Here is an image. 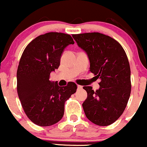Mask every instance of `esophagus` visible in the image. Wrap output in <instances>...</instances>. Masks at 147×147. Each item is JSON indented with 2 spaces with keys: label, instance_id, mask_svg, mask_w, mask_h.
<instances>
[{
  "label": "esophagus",
  "instance_id": "1",
  "mask_svg": "<svg viewBox=\"0 0 147 147\" xmlns=\"http://www.w3.org/2000/svg\"><path fill=\"white\" fill-rule=\"evenodd\" d=\"M77 88H78V89H81V88H82V86L80 85H78L77 86Z\"/></svg>",
  "mask_w": 147,
  "mask_h": 147
}]
</instances>
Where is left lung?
Instances as JSON below:
<instances>
[{
    "instance_id": "1",
    "label": "left lung",
    "mask_w": 147,
    "mask_h": 147,
    "mask_svg": "<svg viewBox=\"0 0 147 147\" xmlns=\"http://www.w3.org/2000/svg\"><path fill=\"white\" fill-rule=\"evenodd\" d=\"M78 47L87 54L90 71L101 79L99 88L84 86L87 98L83 103L86 117L98 126L115 122L123 114L131 94V71L122 46L100 33L72 36Z\"/></svg>"
}]
</instances>
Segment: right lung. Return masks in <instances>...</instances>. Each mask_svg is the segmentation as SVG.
I'll return each mask as SVG.
<instances>
[{
    "mask_svg": "<svg viewBox=\"0 0 147 147\" xmlns=\"http://www.w3.org/2000/svg\"><path fill=\"white\" fill-rule=\"evenodd\" d=\"M74 43L70 35L51 32L33 39L23 53L17 70V91L25 113L38 126L59 122L65 102L76 91L75 83L61 87L49 80L50 74L60 66L65 49Z\"/></svg>",
    "mask_w": 147,
    "mask_h": 147,
    "instance_id": "right-lung-1",
    "label": "right lung"
}]
</instances>
